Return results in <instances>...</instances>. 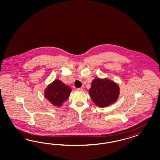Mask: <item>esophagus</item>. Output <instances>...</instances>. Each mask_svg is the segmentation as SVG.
<instances>
[{
	"label": "esophagus",
	"mask_w": 160,
	"mask_h": 160,
	"mask_svg": "<svg viewBox=\"0 0 160 160\" xmlns=\"http://www.w3.org/2000/svg\"><path fill=\"white\" fill-rule=\"evenodd\" d=\"M78 91H82L83 90V88L82 87H80V88H78Z\"/></svg>",
	"instance_id": "34e87169"
}]
</instances>
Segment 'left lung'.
<instances>
[{"instance_id": "obj_1", "label": "left lung", "mask_w": 160, "mask_h": 160, "mask_svg": "<svg viewBox=\"0 0 160 160\" xmlns=\"http://www.w3.org/2000/svg\"><path fill=\"white\" fill-rule=\"evenodd\" d=\"M92 102L100 107H105L116 101L119 95V87L108 79L95 78L89 90Z\"/></svg>"}]
</instances>
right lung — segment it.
I'll return each mask as SVG.
<instances>
[{
  "label": "right lung",
  "instance_id": "add662e5",
  "mask_svg": "<svg viewBox=\"0 0 160 160\" xmlns=\"http://www.w3.org/2000/svg\"><path fill=\"white\" fill-rule=\"evenodd\" d=\"M72 92L70 87L59 80H56L47 87L44 94L48 101L56 106L60 107L67 100Z\"/></svg>",
  "mask_w": 160,
  "mask_h": 160
}]
</instances>
